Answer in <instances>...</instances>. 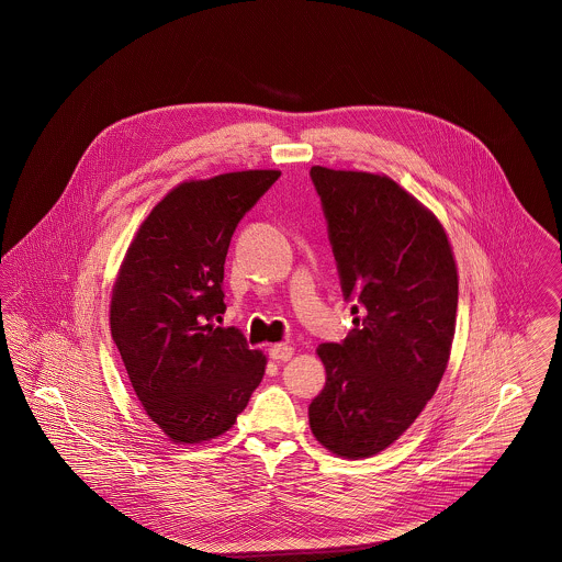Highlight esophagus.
<instances>
[{
	"label": "esophagus",
	"instance_id": "1",
	"mask_svg": "<svg viewBox=\"0 0 562 562\" xmlns=\"http://www.w3.org/2000/svg\"><path fill=\"white\" fill-rule=\"evenodd\" d=\"M292 355H294V348L288 346V344H274V346H270V357H272L274 361H290Z\"/></svg>",
	"mask_w": 562,
	"mask_h": 562
}]
</instances>
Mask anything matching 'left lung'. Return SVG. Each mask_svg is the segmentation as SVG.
<instances>
[{
	"label": "left lung",
	"instance_id": "left-lung-1",
	"mask_svg": "<svg viewBox=\"0 0 562 562\" xmlns=\"http://www.w3.org/2000/svg\"><path fill=\"white\" fill-rule=\"evenodd\" d=\"M355 328L321 344L326 385L310 426L341 459L390 448L430 401L448 368L459 272L439 218L387 175L312 166Z\"/></svg>",
	"mask_w": 562,
	"mask_h": 562
}]
</instances>
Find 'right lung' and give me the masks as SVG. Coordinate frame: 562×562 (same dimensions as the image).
Here are the masks:
<instances>
[{
  "instance_id": "add662e5",
  "label": "right lung",
  "mask_w": 562,
  "mask_h": 562,
  "mask_svg": "<svg viewBox=\"0 0 562 562\" xmlns=\"http://www.w3.org/2000/svg\"><path fill=\"white\" fill-rule=\"evenodd\" d=\"M257 168L177 183L140 223L112 285L110 330L130 383L175 443L225 435L266 372L225 314V257L241 216L279 179Z\"/></svg>"
}]
</instances>
